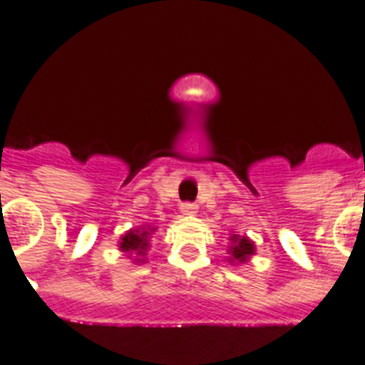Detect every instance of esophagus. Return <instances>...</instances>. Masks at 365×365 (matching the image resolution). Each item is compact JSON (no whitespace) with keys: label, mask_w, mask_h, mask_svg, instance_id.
I'll return each instance as SVG.
<instances>
[{"label":"esophagus","mask_w":365,"mask_h":365,"mask_svg":"<svg viewBox=\"0 0 365 365\" xmlns=\"http://www.w3.org/2000/svg\"><path fill=\"white\" fill-rule=\"evenodd\" d=\"M197 212V205H193V202H182L180 205V214L182 215H193Z\"/></svg>","instance_id":"1"}]
</instances>
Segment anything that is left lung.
I'll return each instance as SVG.
<instances>
[{
  "label": "left lung",
  "mask_w": 365,
  "mask_h": 365,
  "mask_svg": "<svg viewBox=\"0 0 365 365\" xmlns=\"http://www.w3.org/2000/svg\"><path fill=\"white\" fill-rule=\"evenodd\" d=\"M230 263H245V261H248V257L254 256V252H256L254 243L248 237H245V235L234 234L230 237Z\"/></svg>",
  "instance_id": "obj_1"
}]
</instances>
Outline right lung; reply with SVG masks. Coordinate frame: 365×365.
Returning <instances> with one entry per match:
<instances>
[{
    "label": "right lung",
    "instance_id": "1",
    "mask_svg": "<svg viewBox=\"0 0 365 365\" xmlns=\"http://www.w3.org/2000/svg\"><path fill=\"white\" fill-rule=\"evenodd\" d=\"M151 232H155V228H140V230H130L125 232V235H122L120 243H118V247H120L122 252L125 254H137V256H144L148 250V247H150V234ZM135 261H140L143 263L144 259H135Z\"/></svg>",
    "mask_w": 365,
    "mask_h": 365
}]
</instances>
